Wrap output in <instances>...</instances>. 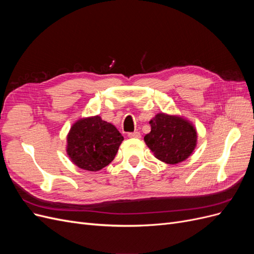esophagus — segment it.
Here are the masks:
<instances>
[{
    "mask_svg": "<svg viewBox=\"0 0 254 254\" xmlns=\"http://www.w3.org/2000/svg\"><path fill=\"white\" fill-rule=\"evenodd\" d=\"M128 136L130 139H140L141 137V133L139 131H134V132H129Z\"/></svg>",
    "mask_w": 254,
    "mask_h": 254,
    "instance_id": "1",
    "label": "esophagus"
}]
</instances>
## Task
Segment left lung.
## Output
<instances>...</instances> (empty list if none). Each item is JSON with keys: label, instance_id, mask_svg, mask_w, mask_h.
Here are the masks:
<instances>
[{"label": "left lung", "instance_id": "8db88e82", "mask_svg": "<svg viewBox=\"0 0 254 254\" xmlns=\"http://www.w3.org/2000/svg\"><path fill=\"white\" fill-rule=\"evenodd\" d=\"M149 124L151 130L144 136V141L157 159L167 164H177L191 155L197 144V132L188 120L158 113Z\"/></svg>", "mask_w": 254, "mask_h": 254}]
</instances>
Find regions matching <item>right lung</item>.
Returning <instances> with one entry per match:
<instances>
[{
	"mask_svg": "<svg viewBox=\"0 0 254 254\" xmlns=\"http://www.w3.org/2000/svg\"><path fill=\"white\" fill-rule=\"evenodd\" d=\"M124 137L101 117L81 119L67 134L66 152L72 162L89 172H97L114 159Z\"/></svg>",
	"mask_w": 254,
	"mask_h": 254,
	"instance_id": "obj_1",
	"label": "right lung"
}]
</instances>
